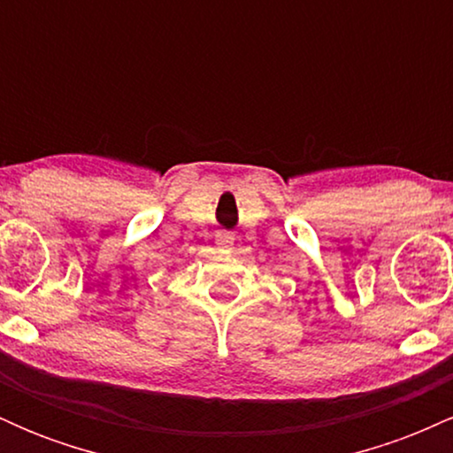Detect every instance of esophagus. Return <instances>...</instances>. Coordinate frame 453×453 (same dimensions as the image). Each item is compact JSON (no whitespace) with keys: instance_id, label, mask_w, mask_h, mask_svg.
Instances as JSON below:
<instances>
[{"instance_id":"34e87169","label":"esophagus","mask_w":453,"mask_h":453,"mask_svg":"<svg viewBox=\"0 0 453 453\" xmlns=\"http://www.w3.org/2000/svg\"><path fill=\"white\" fill-rule=\"evenodd\" d=\"M215 242H217V247L219 249H223V251H227V249L232 247L234 244V234H230V232H219L215 236Z\"/></svg>"}]
</instances>
